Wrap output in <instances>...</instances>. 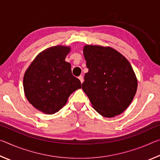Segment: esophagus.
I'll list each match as a JSON object with an SVG mask.
<instances>
[{"instance_id": "1", "label": "esophagus", "mask_w": 160, "mask_h": 160, "mask_svg": "<svg viewBox=\"0 0 160 160\" xmlns=\"http://www.w3.org/2000/svg\"><path fill=\"white\" fill-rule=\"evenodd\" d=\"M78 78H79V80H80L81 83H82V82H83V81H84V78H83V76H82V75H80V76L78 77Z\"/></svg>"}]
</instances>
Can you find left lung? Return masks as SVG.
<instances>
[{"mask_svg":"<svg viewBox=\"0 0 160 160\" xmlns=\"http://www.w3.org/2000/svg\"><path fill=\"white\" fill-rule=\"evenodd\" d=\"M83 53L88 72L82 88L93 108L104 117L120 114L137 90L138 81L131 65L110 47L87 45Z\"/></svg>","mask_w":160,"mask_h":160,"instance_id":"obj_1","label":"left lung"}]
</instances>
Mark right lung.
<instances>
[{
	"label": "right lung",
	"mask_w": 160,
	"mask_h": 160,
	"mask_svg": "<svg viewBox=\"0 0 160 160\" xmlns=\"http://www.w3.org/2000/svg\"><path fill=\"white\" fill-rule=\"evenodd\" d=\"M70 48L50 47L40 53L26 70L23 79L25 96L41 112L52 114L66 104L74 91L81 88L80 80L72 74L65 61Z\"/></svg>",
	"instance_id": "add662e5"
}]
</instances>
